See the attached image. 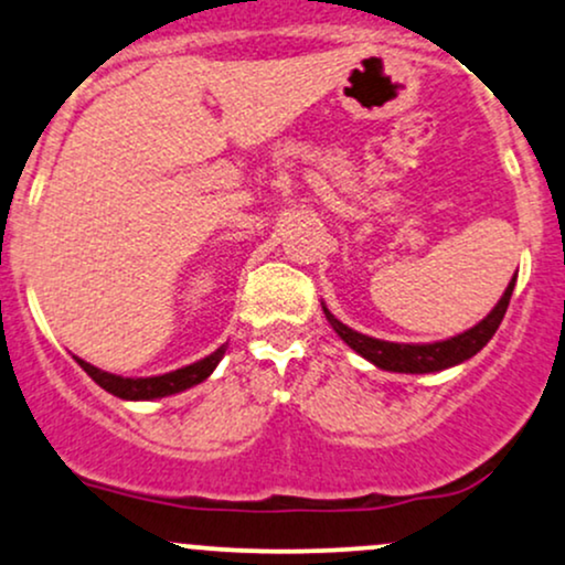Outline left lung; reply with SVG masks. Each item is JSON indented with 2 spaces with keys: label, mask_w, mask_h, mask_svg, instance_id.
Returning <instances> with one entry per match:
<instances>
[{
  "label": "left lung",
  "mask_w": 565,
  "mask_h": 565,
  "mask_svg": "<svg viewBox=\"0 0 565 565\" xmlns=\"http://www.w3.org/2000/svg\"><path fill=\"white\" fill-rule=\"evenodd\" d=\"M512 289H515V276H512L508 289H504L502 300L494 305V310H491L481 323H476V327L468 329V332L451 337V340L427 342V345H404V342L374 340V337L353 332V329L345 327V323L337 321L334 316L329 313L327 305H323V313H327V321L332 323L334 332L340 334L342 340L355 350V353L364 355L366 361H372L374 366L385 369V372L427 374V372H440V369L457 366L462 364V361L472 359V355H476L478 350L494 337L499 323H502L504 313H508Z\"/></svg>",
  "instance_id": "obj_1"
}]
</instances>
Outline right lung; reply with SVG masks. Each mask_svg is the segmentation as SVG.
<instances>
[{
  "label": "right lung",
  "instance_id": "obj_1",
  "mask_svg": "<svg viewBox=\"0 0 565 565\" xmlns=\"http://www.w3.org/2000/svg\"><path fill=\"white\" fill-rule=\"evenodd\" d=\"M225 348L228 345H220L215 353H210L206 359L196 361V364L183 366V369H174L170 374H159V377H119V374H108L100 372V369L87 364V361H79V366L84 372L93 377L103 391H108L116 398H125V401H153V398H164V395H174L180 391H188V387L199 385L215 372V366L220 364V359L225 355Z\"/></svg>",
  "mask_w": 565,
  "mask_h": 565
}]
</instances>
